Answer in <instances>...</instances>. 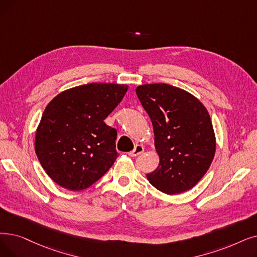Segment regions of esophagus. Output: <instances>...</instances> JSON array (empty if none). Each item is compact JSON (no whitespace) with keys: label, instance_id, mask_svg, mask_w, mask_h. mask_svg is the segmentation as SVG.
Listing matches in <instances>:
<instances>
[{"label":"esophagus","instance_id":"34e87169","mask_svg":"<svg viewBox=\"0 0 257 257\" xmlns=\"http://www.w3.org/2000/svg\"><path fill=\"white\" fill-rule=\"evenodd\" d=\"M144 152V147L142 146V145H137V146L135 147V149H133L132 151H130L128 154L130 156H138L140 154H142Z\"/></svg>","mask_w":257,"mask_h":257}]
</instances>
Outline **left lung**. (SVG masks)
Here are the masks:
<instances>
[{"label": "left lung", "instance_id": "left-lung-1", "mask_svg": "<svg viewBox=\"0 0 257 257\" xmlns=\"http://www.w3.org/2000/svg\"><path fill=\"white\" fill-rule=\"evenodd\" d=\"M137 95L154 131L159 167L147 174L158 190L178 194L193 188L215 154V136L205 106L189 92L168 84H147Z\"/></svg>", "mask_w": 257, "mask_h": 257}]
</instances>
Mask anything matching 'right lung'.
Instances as JSON below:
<instances>
[{
	"label": "right lung",
	"mask_w": 257,
	"mask_h": 257,
	"mask_svg": "<svg viewBox=\"0 0 257 257\" xmlns=\"http://www.w3.org/2000/svg\"><path fill=\"white\" fill-rule=\"evenodd\" d=\"M127 85L91 83L68 89L47 105L36 133V153L51 180L79 191L113 165L117 132L104 119L120 103Z\"/></svg>",
	"instance_id": "right-lung-1"
}]
</instances>
